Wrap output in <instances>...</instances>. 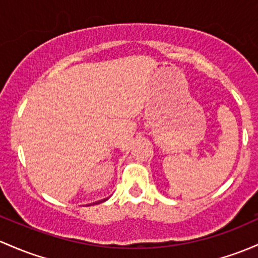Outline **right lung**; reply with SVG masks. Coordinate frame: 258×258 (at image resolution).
Returning <instances> with one entry per match:
<instances>
[{
	"instance_id": "add662e5",
	"label": "right lung",
	"mask_w": 258,
	"mask_h": 258,
	"mask_svg": "<svg viewBox=\"0 0 258 258\" xmlns=\"http://www.w3.org/2000/svg\"><path fill=\"white\" fill-rule=\"evenodd\" d=\"M106 200H107V198H106ZM106 200H103V201H106ZM103 201H99V202H103ZM99 202H98V203H99Z\"/></svg>"
}]
</instances>
